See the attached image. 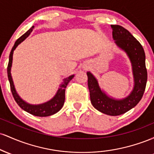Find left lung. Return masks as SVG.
<instances>
[{
	"instance_id": "8db88e82",
	"label": "left lung",
	"mask_w": 154,
	"mask_h": 154,
	"mask_svg": "<svg viewBox=\"0 0 154 154\" xmlns=\"http://www.w3.org/2000/svg\"><path fill=\"white\" fill-rule=\"evenodd\" d=\"M113 39L119 48L128 56L132 63L134 88L130 94L123 99H115L108 96L101 91L98 81L90 72H87L88 85L91 101L93 107L103 114L118 116L135 107L143 95L147 82L146 55L141 44L128 30L119 25H111Z\"/></svg>"
}]
</instances>
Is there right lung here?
I'll return each instance as SVG.
<instances>
[{
  "label": "right lung",
  "mask_w": 154,
  "mask_h": 154,
  "mask_svg": "<svg viewBox=\"0 0 154 154\" xmlns=\"http://www.w3.org/2000/svg\"><path fill=\"white\" fill-rule=\"evenodd\" d=\"M33 28H34V26H32L29 30L24 33V35H22L19 39H17V41L15 42L13 48H12L9 55V61H8V67H7V73H8V78L10 82L11 91L12 95H13L14 98L16 102H17L19 106L22 108L23 110H24L26 112L29 113V114H32L34 116H48L57 113L63 107L65 100V89H66L68 83L70 82V80L73 78L75 75H71L67 77V78L63 79V82L60 85L59 90H58L57 93L55 95V96L52 99L49 100V101L46 102V103L39 104V105H32V104L26 103V102L23 100L19 97V95L17 94V91L15 90L14 85L13 79H12L11 74V69L12 60H13L14 51L15 50L16 48L18 46L19 44L24 41L30 35Z\"/></svg>",
  "instance_id": "add662e5"
}]
</instances>
